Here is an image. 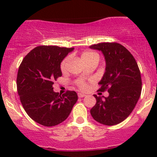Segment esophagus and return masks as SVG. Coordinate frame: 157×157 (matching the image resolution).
Instances as JSON below:
<instances>
[{
    "label": "esophagus",
    "instance_id": "esophagus-1",
    "mask_svg": "<svg viewBox=\"0 0 157 157\" xmlns=\"http://www.w3.org/2000/svg\"><path fill=\"white\" fill-rule=\"evenodd\" d=\"M78 97L79 98H83V97H84L85 96H86V95L84 94V93H78Z\"/></svg>",
    "mask_w": 157,
    "mask_h": 157
}]
</instances>
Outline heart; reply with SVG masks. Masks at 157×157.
Returning a JSON list of instances; mask_svg holds the SVG:
<instances>
[{
	"label": "heart",
	"mask_w": 157,
	"mask_h": 157,
	"mask_svg": "<svg viewBox=\"0 0 157 157\" xmlns=\"http://www.w3.org/2000/svg\"><path fill=\"white\" fill-rule=\"evenodd\" d=\"M80 58H81L82 61L86 64V63L89 62V61H99V57L98 55V54L95 53V52H89V51H86V52H83V53L81 54L80 55ZM68 61H69V58H65L61 63V71L62 72H64L65 71L66 68H67V64H68ZM77 86L81 90H86L87 88V83L83 80H79L77 81Z\"/></svg>",
	"instance_id": "1"
}]
</instances>
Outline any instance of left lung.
<instances>
[{"label":"left lung","mask_w":157,"mask_h":157,"mask_svg":"<svg viewBox=\"0 0 157 157\" xmlns=\"http://www.w3.org/2000/svg\"><path fill=\"white\" fill-rule=\"evenodd\" d=\"M105 56V72L99 91H108V97L93 95L96 103L90 110L92 117L105 125L119 124L129 116L140 98L141 76L135 58L125 47L117 42L90 45Z\"/></svg>","instance_id":"left-lung-1"}]
</instances>
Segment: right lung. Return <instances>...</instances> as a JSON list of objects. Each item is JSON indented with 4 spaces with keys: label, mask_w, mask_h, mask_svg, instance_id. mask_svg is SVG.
I'll list each match as a JSON object with an SVG mask.
<instances>
[{
    "label": "right lung",
    "mask_w": 157,
    "mask_h": 157,
    "mask_svg": "<svg viewBox=\"0 0 157 157\" xmlns=\"http://www.w3.org/2000/svg\"><path fill=\"white\" fill-rule=\"evenodd\" d=\"M73 50L55 45L36 47L19 67L17 86L20 102L30 118L43 126L63 122L78 99L75 91L67 90L61 96L52 87L62 75L61 62Z\"/></svg>",
    "instance_id": "right-lung-1"
}]
</instances>
